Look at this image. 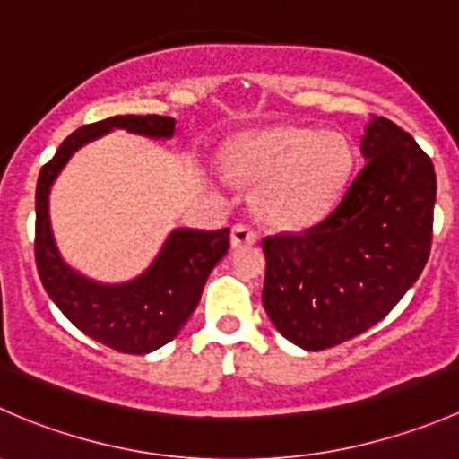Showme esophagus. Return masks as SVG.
<instances>
[{"label":"esophagus","instance_id":"1","mask_svg":"<svg viewBox=\"0 0 459 459\" xmlns=\"http://www.w3.org/2000/svg\"><path fill=\"white\" fill-rule=\"evenodd\" d=\"M257 244V233L247 224H238L230 230V247L242 248V247H253Z\"/></svg>","mask_w":459,"mask_h":459}]
</instances>
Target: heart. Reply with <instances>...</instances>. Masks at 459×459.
I'll return each mask as SVG.
<instances>
[{"instance_id":"1","label":"heart","mask_w":459,"mask_h":459,"mask_svg":"<svg viewBox=\"0 0 459 459\" xmlns=\"http://www.w3.org/2000/svg\"><path fill=\"white\" fill-rule=\"evenodd\" d=\"M226 178L257 184L259 215L281 229L322 220L349 182L353 148L342 133L271 126L242 133L221 151Z\"/></svg>"}]
</instances>
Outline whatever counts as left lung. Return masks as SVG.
Segmentation results:
<instances>
[{
    "label": "left lung",
    "instance_id": "1",
    "mask_svg": "<svg viewBox=\"0 0 459 459\" xmlns=\"http://www.w3.org/2000/svg\"><path fill=\"white\" fill-rule=\"evenodd\" d=\"M359 151L367 164L326 220L262 242L264 308L304 351L368 331L427 266L437 191L427 152L384 117L368 119Z\"/></svg>",
    "mask_w": 459,
    "mask_h": 459
}]
</instances>
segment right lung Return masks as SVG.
Returning a JSON list of instances; mask_svg holds the SVG:
<instances>
[{
    "label": "right lung",
    "instance_id": "add662e5",
    "mask_svg": "<svg viewBox=\"0 0 459 459\" xmlns=\"http://www.w3.org/2000/svg\"><path fill=\"white\" fill-rule=\"evenodd\" d=\"M122 128L151 140H170L175 119L164 115H115L77 128L41 169L35 193V259L48 298L82 333L115 351L146 355L169 344L188 322L212 268L229 251L230 229H173L151 266L119 284L91 280L59 253L50 226V188L73 155Z\"/></svg>",
    "mask_w": 459,
    "mask_h": 459
}]
</instances>
